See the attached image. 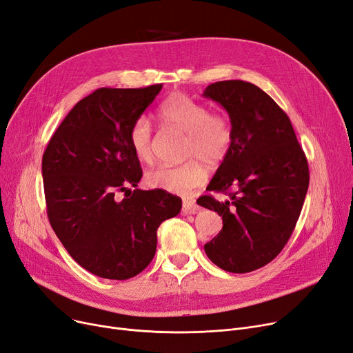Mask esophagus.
<instances>
[{"instance_id": "obj_1", "label": "esophagus", "mask_w": 353, "mask_h": 353, "mask_svg": "<svg viewBox=\"0 0 353 353\" xmlns=\"http://www.w3.org/2000/svg\"><path fill=\"white\" fill-rule=\"evenodd\" d=\"M199 210H201V206L196 205L193 201H183V209H181L183 213L189 214V213H196Z\"/></svg>"}]
</instances>
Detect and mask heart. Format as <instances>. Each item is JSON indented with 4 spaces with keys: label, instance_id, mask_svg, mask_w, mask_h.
Returning a JSON list of instances; mask_svg holds the SVG:
<instances>
[{
    "label": "heart",
    "instance_id": "1",
    "mask_svg": "<svg viewBox=\"0 0 353 353\" xmlns=\"http://www.w3.org/2000/svg\"><path fill=\"white\" fill-rule=\"evenodd\" d=\"M159 119L167 127L188 134L185 159L177 167H157L145 176L147 185L168 193L190 194L205 185L208 170L202 161L216 165L225 160L234 141V130L225 115L210 114L202 102L183 94L168 97L159 108ZM130 145L141 163L154 161V141L150 121L141 117L130 128Z\"/></svg>",
    "mask_w": 353,
    "mask_h": 353
}]
</instances>
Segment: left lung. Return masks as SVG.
Returning a JSON list of instances; mask_svg holds the SVG:
<instances>
[{
    "label": "left lung",
    "instance_id": "1",
    "mask_svg": "<svg viewBox=\"0 0 353 353\" xmlns=\"http://www.w3.org/2000/svg\"><path fill=\"white\" fill-rule=\"evenodd\" d=\"M203 97L223 106L234 130L231 150L208 186L234 192L225 202L202 196L199 203L223 222L205 252L225 271L250 272L271 263L293 234L309 189L307 159L287 114L254 83L216 82Z\"/></svg>",
    "mask_w": 353,
    "mask_h": 353
}]
</instances>
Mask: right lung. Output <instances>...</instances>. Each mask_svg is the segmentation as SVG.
Instances as JSON below:
<instances>
[{"instance_id": "add662e5", "label": "right lung", "mask_w": 353, "mask_h": 353, "mask_svg": "<svg viewBox=\"0 0 353 353\" xmlns=\"http://www.w3.org/2000/svg\"><path fill=\"white\" fill-rule=\"evenodd\" d=\"M161 88L97 89L73 106L43 154L53 231L76 263L102 279L140 274L154 258L160 223L181 209L165 190L130 189L143 177L130 128Z\"/></svg>"}]
</instances>
